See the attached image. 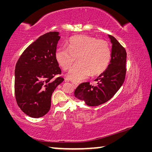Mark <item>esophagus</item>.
Listing matches in <instances>:
<instances>
[{"mask_svg":"<svg viewBox=\"0 0 152 152\" xmlns=\"http://www.w3.org/2000/svg\"><path fill=\"white\" fill-rule=\"evenodd\" d=\"M72 84L74 88H77L78 86V84L76 83V82H72Z\"/></svg>","mask_w":152,"mask_h":152,"instance_id":"1","label":"esophagus"}]
</instances>
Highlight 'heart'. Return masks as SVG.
Listing matches in <instances>:
<instances>
[{
    "mask_svg": "<svg viewBox=\"0 0 152 152\" xmlns=\"http://www.w3.org/2000/svg\"><path fill=\"white\" fill-rule=\"evenodd\" d=\"M55 57L64 70L70 68L77 58L78 63L70 69L66 77L73 82H80L91 73L96 76L106 70L111 59V50L106 41L78 35L70 39L67 48L58 49Z\"/></svg>",
    "mask_w": 152,
    "mask_h": 152,
    "instance_id": "1",
    "label": "heart"
}]
</instances>
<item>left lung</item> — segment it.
<instances>
[{"label":"left lung","instance_id":"1","mask_svg":"<svg viewBox=\"0 0 152 152\" xmlns=\"http://www.w3.org/2000/svg\"><path fill=\"white\" fill-rule=\"evenodd\" d=\"M112 44L111 59L106 70L95 80L96 86L83 82L77 87L74 96L84 101L88 106H99L111 99L122 86L126 74L125 48L112 35H109Z\"/></svg>","mask_w":152,"mask_h":152}]
</instances>
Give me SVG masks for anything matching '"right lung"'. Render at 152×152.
<instances>
[{"label": "right lung", "instance_id": "1", "mask_svg": "<svg viewBox=\"0 0 152 152\" xmlns=\"http://www.w3.org/2000/svg\"><path fill=\"white\" fill-rule=\"evenodd\" d=\"M59 32L43 35L26 48L15 70V94L18 106L28 116L39 118L51 107L52 93L64 81L55 53Z\"/></svg>", "mask_w": 152, "mask_h": 152}]
</instances>
